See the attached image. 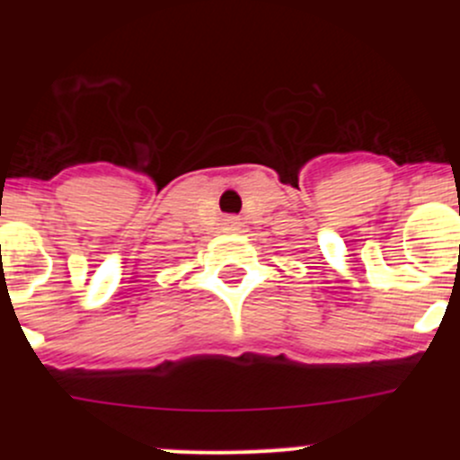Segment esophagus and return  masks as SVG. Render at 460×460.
Masks as SVG:
<instances>
[{
    "label": "esophagus",
    "mask_w": 460,
    "mask_h": 460,
    "mask_svg": "<svg viewBox=\"0 0 460 460\" xmlns=\"http://www.w3.org/2000/svg\"><path fill=\"white\" fill-rule=\"evenodd\" d=\"M225 225H226V229H235V226H238V220H235V217H226Z\"/></svg>",
    "instance_id": "34e87169"
}]
</instances>
